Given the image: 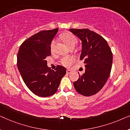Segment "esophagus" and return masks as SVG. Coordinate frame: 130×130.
<instances>
[{"instance_id":"obj_1","label":"esophagus","mask_w":130,"mask_h":130,"mask_svg":"<svg viewBox=\"0 0 130 130\" xmlns=\"http://www.w3.org/2000/svg\"><path fill=\"white\" fill-rule=\"evenodd\" d=\"M66 72H67V74H70V73L72 72V71H71L70 70H69V69H67V71H66Z\"/></svg>"}]
</instances>
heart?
Listing matches in <instances>:
<instances>
[{
    "instance_id": "obj_1",
    "label": "heart",
    "mask_w": 130,
    "mask_h": 130,
    "mask_svg": "<svg viewBox=\"0 0 130 130\" xmlns=\"http://www.w3.org/2000/svg\"><path fill=\"white\" fill-rule=\"evenodd\" d=\"M61 38L63 41L68 45L69 48L74 47L77 43V39L74 35L71 32H66L63 34L61 35ZM56 44V40H53L51 41L50 49L51 52H53L54 50L55 46ZM75 58L73 56H68L64 57L62 58L61 59V64H63L64 66L66 67H70L73 63L75 61Z\"/></svg>"
}]
</instances>
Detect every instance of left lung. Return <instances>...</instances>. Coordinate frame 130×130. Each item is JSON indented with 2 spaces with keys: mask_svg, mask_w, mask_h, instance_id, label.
I'll return each mask as SVG.
<instances>
[{
  "mask_svg": "<svg viewBox=\"0 0 130 130\" xmlns=\"http://www.w3.org/2000/svg\"><path fill=\"white\" fill-rule=\"evenodd\" d=\"M82 43L80 60L84 61L85 73L73 85L78 93L85 96L102 89L111 73L112 53L102 36L88 29H70Z\"/></svg>",
  "mask_w": 130,
  "mask_h": 130,
  "instance_id": "left-lung-1",
  "label": "left lung"
}]
</instances>
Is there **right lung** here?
I'll return each instance as SVG.
<instances>
[{"label":"right lung","mask_w":130,"mask_h":130,"mask_svg":"<svg viewBox=\"0 0 130 130\" xmlns=\"http://www.w3.org/2000/svg\"><path fill=\"white\" fill-rule=\"evenodd\" d=\"M58 29L44 30L33 35L21 44L17 55V66L26 86L41 97L57 92L66 69L57 66L55 70L47 67V57L51 55L50 45Z\"/></svg>","instance_id":"1"}]
</instances>
